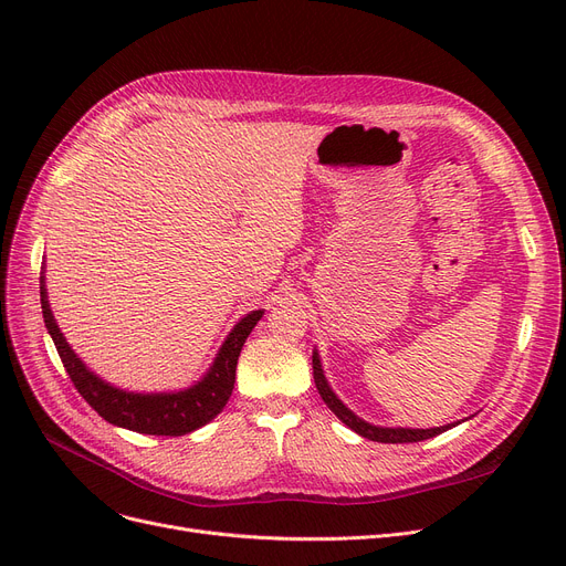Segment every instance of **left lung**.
I'll list each match as a JSON object with an SVG mask.
<instances>
[{
    "instance_id": "8db88e82",
    "label": "left lung",
    "mask_w": 566,
    "mask_h": 566,
    "mask_svg": "<svg viewBox=\"0 0 566 566\" xmlns=\"http://www.w3.org/2000/svg\"><path fill=\"white\" fill-rule=\"evenodd\" d=\"M314 382H316V390L321 395V399L325 401V406H328L337 418L348 427L353 429L355 433H360L363 438H369V440H376V442H420V440H427V438H433L442 431L452 429V424L448 427H438V429H382V427H371L367 424L365 420H360L358 415H353L337 397L335 392L331 390L328 380H325L323 376V369H321V363H318V355L314 353Z\"/></svg>"
}]
</instances>
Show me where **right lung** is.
<instances>
[{"instance_id":"obj_1","label":"right lung","mask_w":566,"mask_h":566,"mask_svg":"<svg viewBox=\"0 0 566 566\" xmlns=\"http://www.w3.org/2000/svg\"><path fill=\"white\" fill-rule=\"evenodd\" d=\"M41 307L45 328L56 346L59 358H62L66 374L71 376L75 390L84 397V401L109 424L146 436H186L216 418L231 397L238 355H241L248 335L263 314L261 310H256L235 325L222 344L211 371L195 388L176 395H133L112 388V385L103 382L82 365V360L71 350V346L56 328L43 284Z\"/></svg>"}]
</instances>
